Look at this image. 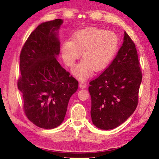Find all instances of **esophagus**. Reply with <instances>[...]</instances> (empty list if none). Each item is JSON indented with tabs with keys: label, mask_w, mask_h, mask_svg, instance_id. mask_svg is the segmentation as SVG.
<instances>
[{
	"label": "esophagus",
	"mask_w": 159,
	"mask_h": 159,
	"mask_svg": "<svg viewBox=\"0 0 159 159\" xmlns=\"http://www.w3.org/2000/svg\"><path fill=\"white\" fill-rule=\"evenodd\" d=\"M86 86H87V84L85 81H80L79 83V87L80 88H85Z\"/></svg>",
	"instance_id": "obj_1"
}]
</instances>
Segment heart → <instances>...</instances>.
Instances as JSON below:
<instances>
[{"label": "heart", "mask_w": 159, "mask_h": 159, "mask_svg": "<svg viewBox=\"0 0 159 159\" xmlns=\"http://www.w3.org/2000/svg\"><path fill=\"white\" fill-rule=\"evenodd\" d=\"M119 45L114 32L96 28L82 29L64 41L61 55L66 66H73L82 53L83 60L73 69L78 79L85 80L93 71H99L108 66L114 58Z\"/></svg>", "instance_id": "b5f03b06"}]
</instances>
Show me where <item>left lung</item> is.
<instances>
[{"instance_id":"1","label":"left lung","mask_w":159,"mask_h":159,"mask_svg":"<svg viewBox=\"0 0 159 159\" xmlns=\"http://www.w3.org/2000/svg\"><path fill=\"white\" fill-rule=\"evenodd\" d=\"M142 79L135 44L125 32L116 57L90 82L93 124L102 130H110L125 122L138 106Z\"/></svg>"}]
</instances>
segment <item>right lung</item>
Listing matches in <instances>:
<instances>
[{
    "instance_id": "1",
    "label": "right lung",
    "mask_w": 159,
    "mask_h": 159,
    "mask_svg": "<svg viewBox=\"0 0 159 159\" xmlns=\"http://www.w3.org/2000/svg\"><path fill=\"white\" fill-rule=\"evenodd\" d=\"M61 19L39 25L28 37L20 56L21 76L18 89L22 94L23 109L28 119L45 129L57 127L64 120L78 80L58 62L60 43L57 31Z\"/></svg>"
}]
</instances>
